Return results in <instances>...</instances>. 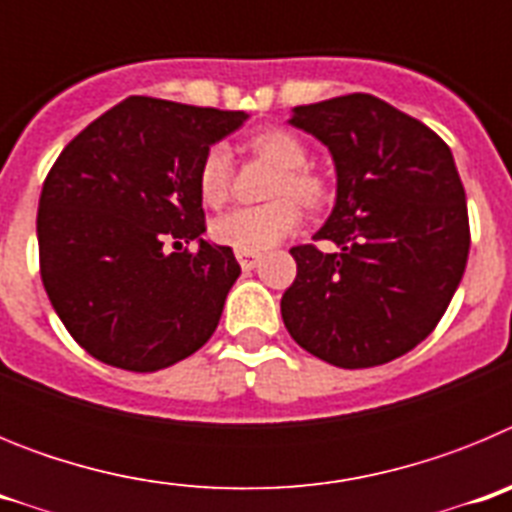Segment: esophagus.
I'll use <instances>...</instances> for the list:
<instances>
[{
	"instance_id": "34e87169",
	"label": "esophagus",
	"mask_w": 512,
	"mask_h": 512,
	"mask_svg": "<svg viewBox=\"0 0 512 512\" xmlns=\"http://www.w3.org/2000/svg\"><path fill=\"white\" fill-rule=\"evenodd\" d=\"M235 259H238V264H241V269H246V271L256 269V266L261 264V256H259V253H235Z\"/></svg>"
}]
</instances>
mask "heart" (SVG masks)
Instances as JSON below:
<instances>
[{
	"label": "heart",
	"mask_w": 512,
	"mask_h": 512,
	"mask_svg": "<svg viewBox=\"0 0 512 512\" xmlns=\"http://www.w3.org/2000/svg\"><path fill=\"white\" fill-rule=\"evenodd\" d=\"M246 151L282 169L274 187H271V197H279V200L259 207L228 210L225 215L215 217L210 233L220 246H228L238 253H261L266 248L277 246L282 238H287L300 225V207H297L295 199L307 210H315L325 202L328 189L318 174L305 169L307 146L292 130H259L248 138ZM197 187H200L202 202L210 207L225 205V200L233 192V158L223 143L207 148V153L202 156ZM289 196L293 197L292 201L288 200Z\"/></svg>",
	"instance_id": "b5f03b06"
}]
</instances>
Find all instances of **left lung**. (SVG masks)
I'll list each match as a JSON object with an SVG mask.
<instances>
[{
    "mask_svg": "<svg viewBox=\"0 0 512 512\" xmlns=\"http://www.w3.org/2000/svg\"><path fill=\"white\" fill-rule=\"evenodd\" d=\"M289 125L328 146L338 187L315 233L336 251H289L297 277L282 297L284 325L333 366L387 364L431 336L464 277L467 194L451 148L372 94L300 104Z\"/></svg>",
    "mask_w": 512,
    "mask_h": 512,
    "instance_id": "1",
    "label": "left lung"
}]
</instances>
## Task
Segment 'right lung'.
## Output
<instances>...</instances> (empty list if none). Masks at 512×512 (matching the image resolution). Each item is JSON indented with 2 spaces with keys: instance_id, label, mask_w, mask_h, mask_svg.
Segmentation results:
<instances>
[{
  "instance_id": "right-lung-1",
  "label": "right lung",
  "mask_w": 512,
  "mask_h": 512,
  "mask_svg": "<svg viewBox=\"0 0 512 512\" xmlns=\"http://www.w3.org/2000/svg\"><path fill=\"white\" fill-rule=\"evenodd\" d=\"M246 117L128 97L56 158L38 205L40 277L94 359L158 372L210 341L241 266L202 238L197 174L207 148ZM192 240L197 252L183 248Z\"/></svg>"
}]
</instances>
